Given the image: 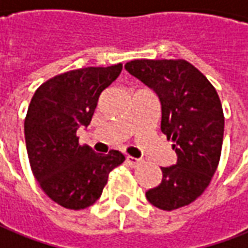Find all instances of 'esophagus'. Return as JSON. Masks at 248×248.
<instances>
[{
	"mask_svg": "<svg viewBox=\"0 0 248 248\" xmlns=\"http://www.w3.org/2000/svg\"><path fill=\"white\" fill-rule=\"evenodd\" d=\"M126 161H127V164L130 167H137L142 163V160L137 159V157H133V156H127V157H126Z\"/></svg>",
	"mask_w": 248,
	"mask_h": 248,
	"instance_id": "obj_1",
	"label": "esophagus"
}]
</instances>
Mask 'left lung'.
I'll return each mask as SVG.
<instances>
[{
  "label": "left lung",
  "instance_id": "obj_1",
  "mask_svg": "<svg viewBox=\"0 0 248 248\" xmlns=\"http://www.w3.org/2000/svg\"><path fill=\"white\" fill-rule=\"evenodd\" d=\"M124 69L157 95L160 129L172 140L176 163L161 167L163 179L145 193L163 210L186 206L205 191L220 161L224 114L215 87L185 60H134Z\"/></svg>",
  "mask_w": 248,
  "mask_h": 248
}]
</instances>
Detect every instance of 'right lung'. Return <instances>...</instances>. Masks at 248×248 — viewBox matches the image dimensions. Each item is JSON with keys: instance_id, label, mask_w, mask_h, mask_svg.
Returning <instances> with one entry per match:
<instances>
[{"instance_id": "add662e5", "label": "right lung", "mask_w": 248, "mask_h": 248, "mask_svg": "<svg viewBox=\"0 0 248 248\" xmlns=\"http://www.w3.org/2000/svg\"><path fill=\"white\" fill-rule=\"evenodd\" d=\"M122 63L82 67L55 76L33 93L24 121L27 153L35 179L54 202L66 209L93 205L108 173L124 161L119 151L95 153L80 145L77 130L87 127L99 96L118 78Z\"/></svg>"}]
</instances>
